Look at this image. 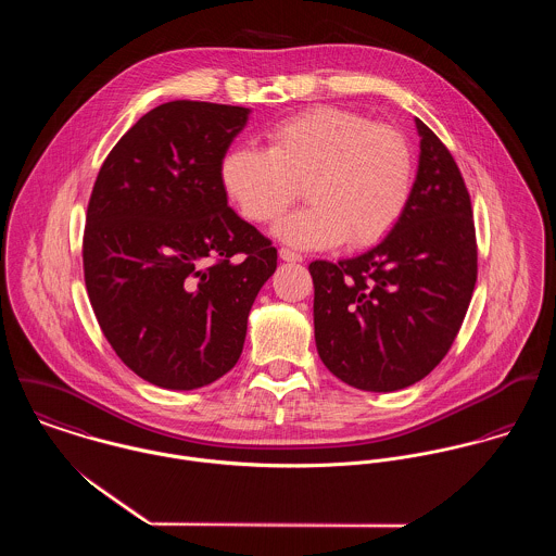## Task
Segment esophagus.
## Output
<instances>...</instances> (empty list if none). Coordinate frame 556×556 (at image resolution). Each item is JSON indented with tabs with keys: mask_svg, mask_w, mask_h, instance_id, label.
<instances>
[{
	"mask_svg": "<svg viewBox=\"0 0 556 556\" xmlns=\"http://www.w3.org/2000/svg\"><path fill=\"white\" fill-rule=\"evenodd\" d=\"M278 254H280V258L287 261V263H302V261H304V256H302L300 252H293V250H289V248H280Z\"/></svg>",
	"mask_w": 556,
	"mask_h": 556,
	"instance_id": "1",
	"label": "esophagus"
}]
</instances>
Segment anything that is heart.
Wrapping results in <instances>:
<instances>
[{
  "label": "heart",
  "instance_id": "1",
  "mask_svg": "<svg viewBox=\"0 0 556 556\" xmlns=\"http://www.w3.org/2000/svg\"><path fill=\"white\" fill-rule=\"evenodd\" d=\"M267 141V150L231 148L220 160V181L252 223L280 216L306 184L311 205L274 227L291 245L375 243L408 205L415 160L394 126L370 124L338 106H315L271 126Z\"/></svg>",
  "mask_w": 556,
  "mask_h": 556
}]
</instances>
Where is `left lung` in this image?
Returning <instances> with one entry per match:
<instances>
[{
    "label": "left lung",
    "mask_w": 556,
    "mask_h": 556,
    "mask_svg": "<svg viewBox=\"0 0 556 556\" xmlns=\"http://www.w3.org/2000/svg\"><path fill=\"white\" fill-rule=\"evenodd\" d=\"M419 162L394 229L368 252L313 261L315 340L331 375L364 392H396L447 355L477 280L476 225L458 164L415 119Z\"/></svg>",
    "instance_id": "8db88e82"
}]
</instances>
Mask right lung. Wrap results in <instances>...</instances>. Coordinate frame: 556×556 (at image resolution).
Listing matches in <instances>:
<instances>
[{
    "label": "right lung",
    "mask_w": 556,
    "mask_h": 556,
    "mask_svg": "<svg viewBox=\"0 0 556 556\" xmlns=\"http://www.w3.org/2000/svg\"><path fill=\"white\" fill-rule=\"evenodd\" d=\"M250 109L173 100L104 160L87 205L83 269L117 357L164 390H197L238 364L276 248L227 203L220 160Z\"/></svg>",
    "instance_id": "obj_1"
}]
</instances>
